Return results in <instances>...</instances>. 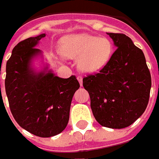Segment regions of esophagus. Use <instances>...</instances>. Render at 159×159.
<instances>
[{"label":"esophagus","mask_w":159,"mask_h":159,"mask_svg":"<svg viewBox=\"0 0 159 159\" xmlns=\"http://www.w3.org/2000/svg\"><path fill=\"white\" fill-rule=\"evenodd\" d=\"M77 80H78V82H79L80 85L81 86H83V77L82 76H77Z\"/></svg>","instance_id":"esophagus-1"}]
</instances>
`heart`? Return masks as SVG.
Returning <instances> with one entry per match:
<instances>
[{"label": "heart", "instance_id": "heart-1", "mask_svg": "<svg viewBox=\"0 0 159 159\" xmlns=\"http://www.w3.org/2000/svg\"><path fill=\"white\" fill-rule=\"evenodd\" d=\"M59 51L68 59H77V67L84 73H94L109 62L113 46L106 37L80 34L63 38Z\"/></svg>", "mask_w": 159, "mask_h": 159}]
</instances>
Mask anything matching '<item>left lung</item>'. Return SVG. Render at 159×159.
Segmentation results:
<instances>
[{
  "label": "left lung",
  "mask_w": 159,
  "mask_h": 159,
  "mask_svg": "<svg viewBox=\"0 0 159 159\" xmlns=\"http://www.w3.org/2000/svg\"><path fill=\"white\" fill-rule=\"evenodd\" d=\"M107 35L117 49L107 66L84 77L83 84L97 122L110 129H123L144 113L152 79L142 50L124 34Z\"/></svg>",
  "instance_id": "8db88e82"
}]
</instances>
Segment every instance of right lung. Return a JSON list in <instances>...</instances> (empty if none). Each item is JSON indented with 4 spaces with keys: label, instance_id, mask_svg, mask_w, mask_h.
<instances>
[{
    "label": "right lung",
    "instance_id": "add662e5",
    "mask_svg": "<svg viewBox=\"0 0 159 159\" xmlns=\"http://www.w3.org/2000/svg\"><path fill=\"white\" fill-rule=\"evenodd\" d=\"M45 36L44 33L30 37L14 47L7 62L5 80L6 93L16 122L30 133L44 138L66 129L72 97L80 87L76 76L59 77L48 64L40 70L34 68L35 59H43L42 52L36 47Z\"/></svg>",
    "mask_w": 159,
    "mask_h": 159
}]
</instances>
